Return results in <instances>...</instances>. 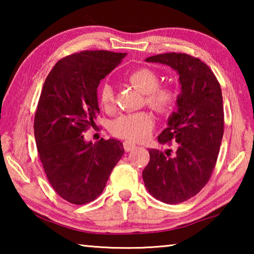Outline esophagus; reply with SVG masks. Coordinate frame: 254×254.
<instances>
[{"label": "esophagus", "instance_id": "obj_1", "mask_svg": "<svg viewBox=\"0 0 254 254\" xmlns=\"http://www.w3.org/2000/svg\"><path fill=\"white\" fill-rule=\"evenodd\" d=\"M123 147L126 149V151H132L133 149H134L136 145L134 142H131V141H124L123 142Z\"/></svg>", "mask_w": 254, "mask_h": 254}]
</instances>
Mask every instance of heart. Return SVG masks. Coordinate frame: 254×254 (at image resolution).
I'll return each instance as SVG.
<instances>
[{
	"mask_svg": "<svg viewBox=\"0 0 254 254\" xmlns=\"http://www.w3.org/2000/svg\"><path fill=\"white\" fill-rule=\"evenodd\" d=\"M128 83L137 91L145 94V103L159 113H168L177 102V93L174 88L159 85V76L149 68H141L131 72ZM101 103L105 110L114 107V91L110 84H105L101 91ZM153 127V117L147 111L124 114L114 120L111 131L117 136L131 141H139L149 134Z\"/></svg>",
	"mask_w": 254,
	"mask_h": 254,
	"instance_id": "1",
	"label": "heart"
}]
</instances>
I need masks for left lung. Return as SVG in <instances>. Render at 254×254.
Returning <instances> with one entry per match:
<instances>
[{
	"instance_id": "1",
	"label": "left lung",
	"mask_w": 254,
	"mask_h": 254,
	"mask_svg": "<svg viewBox=\"0 0 254 254\" xmlns=\"http://www.w3.org/2000/svg\"><path fill=\"white\" fill-rule=\"evenodd\" d=\"M169 66L179 75L182 92L177 111L158 136L160 143L177 142V150L163 153L149 149L142 171L148 191L166 204H178L198 194L210 178L224 133L221 86L210 68L186 54L167 53L145 59Z\"/></svg>"
}]
</instances>
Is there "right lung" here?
<instances>
[{
  "label": "right lung",
  "instance_id": "1",
  "mask_svg": "<svg viewBox=\"0 0 254 254\" xmlns=\"http://www.w3.org/2000/svg\"><path fill=\"white\" fill-rule=\"evenodd\" d=\"M126 56L81 51L60 59L45 80L34 115V137L50 185L71 204L97 198L124 153L121 141L87 142L83 133L100 114L98 85Z\"/></svg>",
  "mask_w": 254,
  "mask_h": 254
}]
</instances>
